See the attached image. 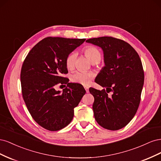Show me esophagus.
<instances>
[{
    "label": "esophagus",
    "mask_w": 161,
    "mask_h": 161,
    "mask_svg": "<svg viewBox=\"0 0 161 161\" xmlns=\"http://www.w3.org/2000/svg\"><path fill=\"white\" fill-rule=\"evenodd\" d=\"M85 91H86V92H89V88H88V87H85Z\"/></svg>",
    "instance_id": "34e87169"
}]
</instances>
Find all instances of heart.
I'll use <instances>...</instances> for the list:
<instances>
[{
	"label": "heart",
	"instance_id": "obj_1",
	"mask_svg": "<svg viewBox=\"0 0 161 161\" xmlns=\"http://www.w3.org/2000/svg\"><path fill=\"white\" fill-rule=\"evenodd\" d=\"M84 52L87 58L92 62H99L101 58V54L99 50L94 46H86L85 47ZM76 53L75 52L70 53L66 59V66L68 69H72L75 65ZM93 77V75L91 72H86L82 71H77L72 75V80L83 85H88L90 83L91 80Z\"/></svg>",
	"mask_w": 161,
	"mask_h": 161
}]
</instances>
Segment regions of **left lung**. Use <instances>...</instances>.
Listing matches in <instances>:
<instances>
[{"label":"left lung","instance_id":"8db88e82","mask_svg":"<svg viewBox=\"0 0 161 161\" xmlns=\"http://www.w3.org/2000/svg\"><path fill=\"white\" fill-rule=\"evenodd\" d=\"M86 42L100 47L104 54L105 66L95 81L106 90L89 89L95 99V118L107 130H119L132 119L139 107L144 80L142 62L134 48L119 39L100 37Z\"/></svg>","mask_w":161,"mask_h":161}]
</instances>
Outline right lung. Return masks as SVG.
Instances as JSON below:
<instances>
[{
    "label": "right lung",
    "instance_id": "1",
    "mask_svg": "<svg viewBox=\"0 0 161 161\" xmlns=\"http://www.w3.org/2000/svg\"><path fill=\"white\" fill-rule=\"evenodd\" d=\"M86 39L47 37L28 53L21 68V84L24 101L33 119L50 131L69 125L74 117L85 90L81 85L70 83L62 74L68 73V55ZM58 84H66L63 92L56 91Z\"/></svg>",
    "mask_w": 161,
    "mask_h": 161
}]
</instances>
